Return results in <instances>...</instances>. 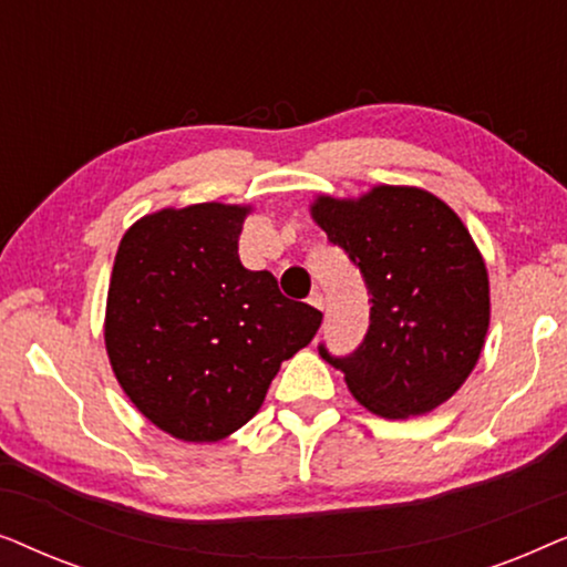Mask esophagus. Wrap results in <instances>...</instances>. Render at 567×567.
<instances>
[{"mask_svg": "<svg viewBox=\"0 0 567 567\" xmlns=\"http://www.w3.org/2000/svg\"><path fill=\"white\" fill-rule=\"evenodd\" d=\"M307 301H309V305H312L315 309H320V312L324 309V297H322V291H312V297H309Z\"/></svg>", "mask_w": 567, "mask_h": 567, "instance_id": "obj_1", "label": "esophagus"}]
</instances>
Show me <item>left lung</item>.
<instances>
[{"label": "left lung", "instance_id": "left-lung-1", "mask_svg": "<svg viewBox=\"0 0 567 567\" xmlns=\"http://www.w3.org/2000/svg\"><path fill=\"white\" fill-rule=\"evenodd\" d=\"M309 214L359 266L371 324L359 351L322 359L374 415L400 421L446 402L475 369L491 324V281L470 229L431 190L374 185L317 196Z\"/></svg>", "mask_w": 567, "mask_h": 567}]
</instances>
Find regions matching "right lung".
Wrapping results in <instances>:
<instances>
[{"label": "right lung", "instance_id": "obj_1", "mask_svg": "<svg viewBox=\"0 0 567 567\" xmlns=\"http://www.w3.org/2000/svg\"><path fill=\"white\" fill-rule=\"evenodd\" d=\"M250 212L219 200L159 208L115 252L103 324L111 369L146 421L188 444L243 429L322 322L268 270L239 262Z\"/></svg>", "mask_w": 567, "mask_h": 567}]
</instances>
